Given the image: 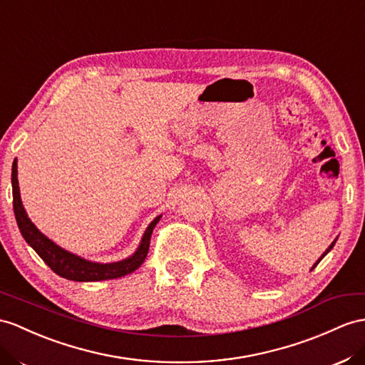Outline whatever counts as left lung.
<instances>
[{
  "label": "left lung",
  "instance_id": "1",
  "mask_svg": "<svg viewBox=\"0 0 365 365\" xmlns=\"http://www.w3.org/2000/svg\"><path fill=\"white\" fill-rule=\"evenodd\" d=\"M336 240H338V237H336V239H334V240L331 242V244H330V247H329V248H327V250L324 251V255H322V256H321L319 259H317V260H316V264H314V265L312 267V269H313V268H316V265H317V264H319V262H321V260H322V259H324V257H325L327 255H329V253H330V251H331V248H333V247H334V244H336Z\"/></svg>",
  "mask_w": 365,
  "mask_h": 365
}]
</instances>
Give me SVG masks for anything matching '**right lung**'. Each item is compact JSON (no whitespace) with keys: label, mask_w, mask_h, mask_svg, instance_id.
Instances as JSON below:
<instances>
[{"label":"right lung","mask_w":365,"mask_h":365,"mask_svg":"<svg viewBox=\"0 0 365 365\" xmlns=\"http://www.w3.org/2000/svg\"><path fill=\"white\" fill-rule=\"evenodd\" d=\"M12 195H14L15 219L24 240L36 251V255H38L44 262L49 265V268L53 273H57L64 279L76 280V282H97V280L117 279L135 272V269L145 262L153 230L155 228L158 220L162 217V216H157L151 223H149L142 240H140V245L133 256H129L123 260H118V262L100 264V262H92V260H88V259H83L77 255L71 253V251L58 247L49 237H46L43 232L34 225L32 220L27 217V212L21 202L20 186H18L16 158L12 163Z\"/></svg>","instance_id":"right-lung-1"}]
</instances>
